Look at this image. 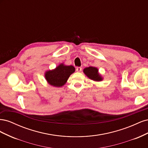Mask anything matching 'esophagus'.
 <instances>
[{
	"mask_svg": "<svg viewBox=\"0 0 148 148\" xmlns=\"http://www.w3.org/2000/svg\"><path fill=\"white\" fill-rule=\"evenodd\" d=\"M76 70H77V71H78V72H81L82 70V67H77V69H76Z\"/></svg>",
	"mask_w": 148,
	"mask_h": 148,
	"instance_id": "1",
	"label": "esophagus"
}]
</instances>
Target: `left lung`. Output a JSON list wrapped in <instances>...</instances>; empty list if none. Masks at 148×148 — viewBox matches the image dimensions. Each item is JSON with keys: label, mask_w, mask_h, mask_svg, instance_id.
Listing matches in <instances>:
<instances>
[{"label": "left lung", "mask_w": 148, "mask_h": 148, "mask_svg": "<svg viewBox=\"0 0 148 148\" xmlns=\"http://www.w3.org/2000/svg\"><path fill=\"white\" fill-rule=\"evenodd\" d=\"M83 73L87 77L95 82H101L103 80L102 76L99 73V70L97 67L89 66L83 69Z\"/></svg>", "instance_id": "obj_1"}]
</instances>
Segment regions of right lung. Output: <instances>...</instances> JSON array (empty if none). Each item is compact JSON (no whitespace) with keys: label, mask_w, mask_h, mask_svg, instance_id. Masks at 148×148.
<instances>
[{"label":"right lung","mask_w":148,"mask_h":148,"mask_svg":"<svg viewBox=\"0 0 148 148\" xmlns=\"http://www.w3.org/2000/svg\"><path fill=\"white\" fill-rule=\"evenodd\" d=\"M75 71L72 65L59 64L56 69L47 70L44 73L45 79L49 84L55 87H62L66 83L70 76Z\"/></svg>","instance_id":"add662e5"}]
</instances>
